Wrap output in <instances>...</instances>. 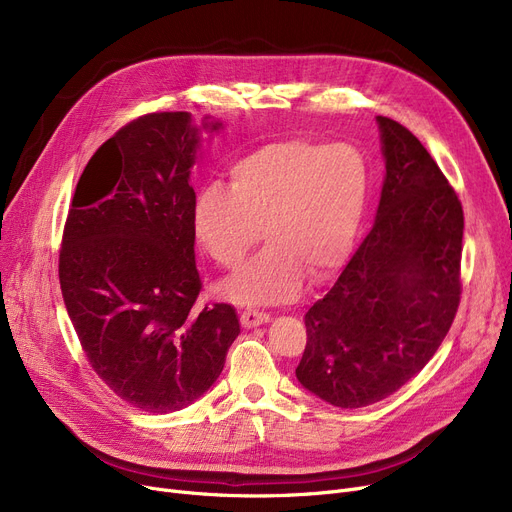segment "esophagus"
<instances>
[{
	"label": "esophagus",
	"mask_w": 512,
	"mask_h": 512,
	"mask_svg": "<svg viewBox=\"0 0 512 512\" xmlns=\"http://www.w3.org/2000/svg\"><path fill=\"white\" fill-rule=\"evenodd\" d=\"M267 321H270V313H263V311H257V309L240 311L242 328H255V326H261V324H267Z\"/></svg>",
	"instance_id": "34e87169"
}]
</instances>
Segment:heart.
<instances>
[{
  "label": "heart",
  "instance_id": "b5f03b06",
  "mask_svg": "<svg viewBox=\"0 0 512 512\" xmlns=\"http://www.w3.org/2000/svg\"><path fill=\"white\" fill-rule=\"evenodd\" d=\"M230 188L211 182L193 205L201 249L224 270H238L270 245L222 292L240 305L299 297L305 274L330 278L351 253L365 213L367 170L357 149L305 137L270 141L230 166Z\"/></svg>",
  "mask_w": 512,
  "mask_h": 512
}]
</instances>
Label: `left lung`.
Masks as SVG:
<instances>
[{
  "label": "left lung",
  "instance_id": "left-lung-1",
  "mask_svg": "<svg viewBox=\"0 0 512 512\" xmlns=\"http://www.w3.org/2000/svg\"><path fill=\"white\" fill-rule=\"evenodd\" d=\"M386 180L378 218L305 315L299 382L334 407L394 394L434 357L461 303L463 205L434 157L378 116Z\"/></svg>",
  "mask_w": 512,
  "mask_h": 512
}]
</instances>
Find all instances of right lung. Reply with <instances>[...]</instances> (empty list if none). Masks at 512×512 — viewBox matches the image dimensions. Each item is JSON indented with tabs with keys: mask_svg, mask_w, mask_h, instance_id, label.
<instances>
[{
	"mask_svg": "<svg viewBox=\"0 0 512 512\" xmlns=\"http://www.w3.org/2000/svg\"><path fill=\"white\" fill-rule=\"evenodd\" d=\"M195 149L186 112L128 122L80 174L62 234L60 286L83 353L107 388L147 413L195 402L240 334L234 307L197 303Z\"/></svg>",
	"mask_w": 512,
	"mask_h": 512,
	"instance_id": "1",
	"label": "right lung"
}]
</instances>
